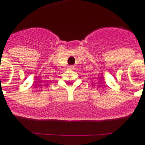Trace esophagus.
Instances as JSON below:
<instances>
[{"instance_id":"1","label":"esophagus","mask_w":145,"mask_h":145,"mask_svg":"<svg viewBox=\"0 0 145 145\" xmlns=\"http://www.w3.org/2000/svg\"><path fill=\"white\" fill-rule=\"evenodd\" d=\"M68 68H69V69H73L74 68H75V66H69V67H68Z\"/></svg>"}]
</instances>
